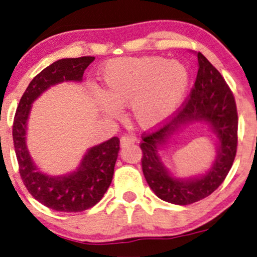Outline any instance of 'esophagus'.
Listing matches in <instances>:
<instances>
[{"label": "esophagus", "mask_w": 257, "mask_h": 257, "mask_svg": "<svg viewBox=\"0 0 257 257\" xmlns=\"http://www.w3.org/2000/svg\"><path fill=\"white\" fill-rule=\"evenodd\" d=\"M135 142V138L133 135H123L121 138V147H125L126 145H132Z\"/></svg>", "instance_id": "obj_1"}]
</instances>
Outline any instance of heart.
<instances>
[{"instance_id": "b5f03b06", "label": "heart", "mask_w": 257, "mask_h": 257, "mask_svg": "<svg viewBox=\"0 0 257 257\" xmlns=\"http://www.w3.org/2000/svg\"><path fill=\"white\" fill-rule=\"evenodd\" d=\"M102 110L115 116L128 104L132 118L152 128L169 118L182 103L189 74L182 63L159 56L123 57L105 64L101 73Z\"/></svg>"}]
</instances>
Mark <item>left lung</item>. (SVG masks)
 <instances>
[{
	"label": "left lung",
	"mask_w": 257,
	"mask_h": 257,
	"mask_svg": "<svg viewBox=\"0 0 257 257\" xmlns=\"http://www.w3.org/2000/svg\"><path fill=\"white\" fill-rule=\"evenodd\" d=\"M198 71L188 96L176 110V116L166 124L142 134V170L147 182L161 200L186 206L209 196L221 186L236 156L238 117L235 97L216 68L201 53H197ZM206 120L220 140L218 157L212 169L200 179L183 181L166 173L157 154V146L187 121Z\"/></svg>",
	"instance_id": "8db88e82"
}]
</instances>
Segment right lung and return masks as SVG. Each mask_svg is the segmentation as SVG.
<instances>
[{
	"label": "right lung",
	"instance_id": "add662e5",
	"mask_svg": "<svg viewBox=\"0 0 257 257\" xmlns=\"http://www.w3.org/2000/svg\"><path fill=\"white\" fill-rule=\"evenodd\" d=\"M93 56L56 61L33 78L17 105L13 124L19 172L32 196L50 209L78 213L94 207L110 186L119 150L118 138L95 146L85 154L77 172L67 176L51 177L34 166L26 145L27 119L32 103L50 85L63 81H81Z\"/></svg>",
	"mask_w": 257,
	"mask_h": 257
}]
</instances>
